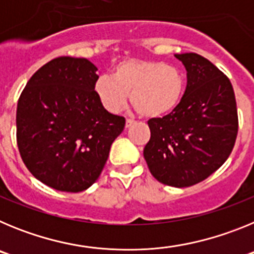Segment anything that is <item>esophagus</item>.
<instances>
[{
  "instance_id": "esophagus-1",
  "label": "esophagus",
  "mask_w": 254,
  "mask_h": 254,
  "mask_svg": "<svg viewBox=\"0 0 254 254\" xmlns=\"http://www.w3.org/2000/svg\"><path fill=\"white\" fill-rule=\"evenodd\" d=\"M134 125V121L132 120H126V128H129L131 126Z\"/></svg>"
}]
</instances>
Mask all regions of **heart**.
<instances>
[{"mask_svg":"<svg viewBox=\"0 0 254 254\" xmlns=\"http://www.w3.org/2000/svg\"><path fill=\"white\" fill-rule=\"evenodd\" d=\"M186 89V76L176 66L160 61L127 60L113 68L111 76H100L94 93L111 113L125 108L131 94L136 111L147 118H158L178 107Z\"/></svg>","mask_w":254,"mask_h":254,"instance_id":"obj_1","label":"heart"}]
</instances>
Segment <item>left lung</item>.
<instances>
[{
	"label": "left lung",
	"mask_w": 254,
	"mask_h": 254,
	"mask_svg": "<svg viewBox=\"0 0 254 254\" xmlns=\"http://www.w3.org/2000/svg\"><path fill=\"white\" fill-rule=\"evenodd\" d=\"M176 57L187 69V87L178 107L147 125L151 137L143 156L156 181L190 187L216 172L229 158L238 134L232 82L197 53Z\"/></svg>",
	"instance_id": "obj_1"
}]
</instances>
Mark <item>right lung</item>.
Instances as JSON below:
<instances>
[{
    "instance_id": "add662e5",
    "label": "right lung",
    "mask_w": 254,
    "mask_h": 254,
    "mask_svg": "<svg viewBox=\"0 0 254 254\" xmlns=\"http://www.w3.org/2000/svg\"><path fill=\"white\" fill-rule=\"evenodd\" d=\"M96 71L86 58H55L31 76L17 102L22 161L57 190L81 192L95 183L125 128V118L109 113L94 93Z\"/></svg>"
}]
</instances>
